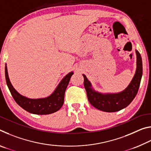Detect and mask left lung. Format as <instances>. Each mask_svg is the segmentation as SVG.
<instances>
[{"mask_svg":"<svg viewBox=\"0 0 151 151\" xmlns=\"http://www.w3.org/2000/svg\"><path fill=\"white\" fill-rule=\"evenodd\" d=\"M137 70L133 78L123 91L118 93L103 94L97 92L92 86L91 82L85 75L84 86L86 91L88 100L92 105L100 111L108 112H116L123 109L133 101L139 91L142 75V58L136 50Z\"/></svg>","mask_w":151,"mask_h":151,"instance_id":"1","label":"left lung"}]
</instances>
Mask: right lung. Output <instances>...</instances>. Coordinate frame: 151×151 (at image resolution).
<instances>
[{
	"mask_svg": "<svg viewBox=\"0 0 151 151\" xmlns=\"http://www.w3.org/2000/svg\"><path fill=\"white\" fill-rule=\"evenodd\" d=\"M73 75V72L66 75L50 96L42 99H32L21 95L15 90L9 80L6 64L5 65V78L6 84L14 101L25 111L35 114H51L58 111L62 107L66 88Z\"/></svg>",
	"mask_w": 151,
	"mask_h": 151,
	"instance_id": "obj_1",
	"label": "right lung"
}]
</instances>
